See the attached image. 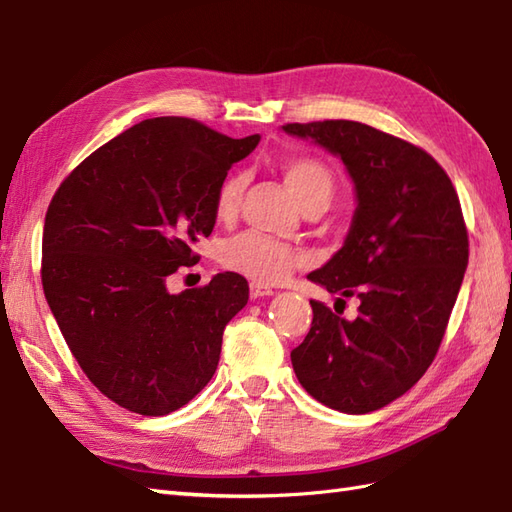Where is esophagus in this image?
Here are the masks:
<instances>
[{"label":"esophagus","instance_id":"1","mask_svg":"<svg viewBox=\"0 0 512 512\" xmlns=\"http://www.w3.org/2000/svg\"><path fill=\"white\" fill-rule=\"evenodd\" d=\"M249 295H252L254 300L265 298V295H274V289H269L265 285H258V282H252V285H249Z\"/></svg>","mask_w":512,"mask_h":512}]
</instances>
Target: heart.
Wrapping results in <instances>:
<instances>
[{
    "label": "heart",
    "mask_w": 512,
    "mask_h": 512,
    "mask_svg": "<svg viewBox=\"0 0 512 512\" xmlns=\"http://www.w3.org/2000/svg\"><path fill=\"white\" fill-rule=\"evenodd\" d=\"M280 170L306 212L322 210L333 199L335 173L320 157L289 155L282 160ZM243 192L245 175L241 170L227 173L214 195V212L221 221L236 217ZM219 260L225 269L254 280L258 285H278L302 267L306 258L298 247L274 241L260 232H243L221 245Z\"/></svg>",
    "instance_id": "b5f03b06"
}]
</instances>
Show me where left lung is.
<instances>
[{
    "label": "left lung",
    "instance_id": "1",
    "mask_svg": "<svg viewBox=\"0 0 512 512\" xmlns=\"http://www.w3.org/2000/svg\"><path fill=\"white\" fill-rule=\"evenodd\" d=\"M282 129L342 157L359 201L344 247L306 276L359 298L357 317L311 300V328L291 350L295 377L333 410H381L423 377L445 337L469 263L458 192L427 151L368 124L317 120Z\"/></svg>",
    "mask_w": 512,
    "mask_h": 512
}]
</instances>
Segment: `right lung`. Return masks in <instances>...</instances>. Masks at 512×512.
I'll list each match as a JSON object with an SVG mask.
<instances>
[{
    "label": "right lung",
    "instance_id": "add662e5",
    "mask_svg": "<svg viewBox=\"0 0 512 512\" xmlns=\"http://www.w3.org/2000/svg\"><path fill=\"white\" fill-rule=\"evenodd\" d=\"M258 135L227 138L192 118L142 120L67 175L48 206L41 282L87 379L120 407L164 416L206 388L223 331L249 298L234 271L170 295L199 260L214 195Z\"/></svg>",
    "mask_w": 512,
    "mask_h": 512
}]
</instances>
